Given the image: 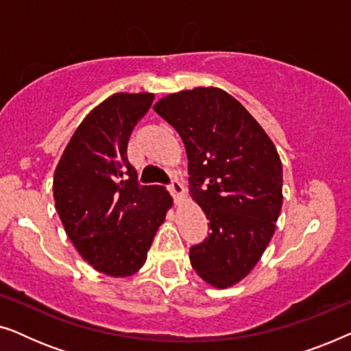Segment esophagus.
I'll return each instance as SVG.
<instances>
[{
  "label": "esophagus",
  "instance_id": "obj_1",
  "mask_svg": "<svg viewBox=\"0 0 351 351\" xmlns=\"http://www.w3.org/2000/svg\"><path fill=\"white\" fill-rule=\"evenodd\" d=\"M167 189H169L172 195H174L176 199H182L185 196V189L179 180H172V184L167 186Z\"/></svg>",
  "mask_w": 351,
  "mask_h": 351
}]
</instances>
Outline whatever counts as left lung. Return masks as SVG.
Returning a JSON list of instances; mask_svg holds the SVG:
<instances>
[{
	"mask_svg": "<svg viewBox=\"0 0 351 351\" xmlns=\"http://www.w3.org/2000/svg\"><path fill=\"white\" fill-rule=\"evenodd\" d=\"M153 110L182 137L190 195L209 219V237L190 249L191 267L213 287H232L257 265L276 230L282 165L275 143L214 86L169 94Z\"/></svg>",
	"mask_w": 351,
	"mask_h": 351,
	"instance_id": "8db88e82",
	"label": "left lung"
}]
</instances>
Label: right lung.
Returning <instances> with one entry per match:
<instances>
[{"instance_id":"right-lung-1","label":"right lung","mask_w":351,"mask_h":351,"mask_svg":"<svg viewBox=\"0 0 351 351\" xmlns=\"http://www.w3.org/2000/svg\"><path fill=\"white\" fill-rule=\"evenodd\" d=\"M155 94L117 93L89 112L54 172V201L66 237L89 265L112 278L143 267L172 208L165 186L138 185L128 141Z\"/></svg>"}]
</instances>
